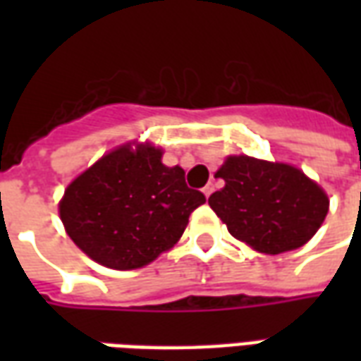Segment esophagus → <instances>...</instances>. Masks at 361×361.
Wrapping results in <instances>:
<instances>
[{"mask_svg":"<svg viewBox=\"0 0 361 361\" xmlns=\"http://www.w3.org/2000/svg\"><path fill=\"white\" fill-rule=\"evenodd\" d=\"M203 193H204V197H211L212 193H214V185H212V183H209V185H204Z\"/></svg>","mask_w":361,"mask_h":361,"instance_id":"obj_1","label":"esophagus"}]
</instances>
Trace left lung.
Segmentation results:
<instances>
[{"instance_id":"1","label":"left lung","mask_w":361,"mask_h":361,"mask_svg":"<svg viewBox=\"0 0 361 361\" xmlns=\"http://www.w3.org/2000/svg\"><path fill=\"white\" fill-rule=\"evenodd\" d=\"M216 176L226 185L209 197L211 209L235 240L267 255L302 247L329 211L325 191L294 166L230 157Z\"/></svg>"}]
</instances>
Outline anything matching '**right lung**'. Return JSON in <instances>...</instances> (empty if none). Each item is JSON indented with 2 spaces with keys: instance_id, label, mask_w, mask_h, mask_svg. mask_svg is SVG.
<instances>
[{
  "instance_id": "right-lung-1",
  "label": "right lung",
  "mask_w": 361,
  "mask_h": 361,
  "mask_svg": "<svg viewBox=\"0 0 361 361\" xmlns=\"http://www.w3.org/2000/svg\"><path fill=\"white\" fill-rule=\"evenodd\" d=\"M154 147L111 150L66 189L59 216L67 234L92 261L131 271L170 250L189 214L207 201L188 188L180 166L162 164Z\"/></svg>"
}]
</instances>
